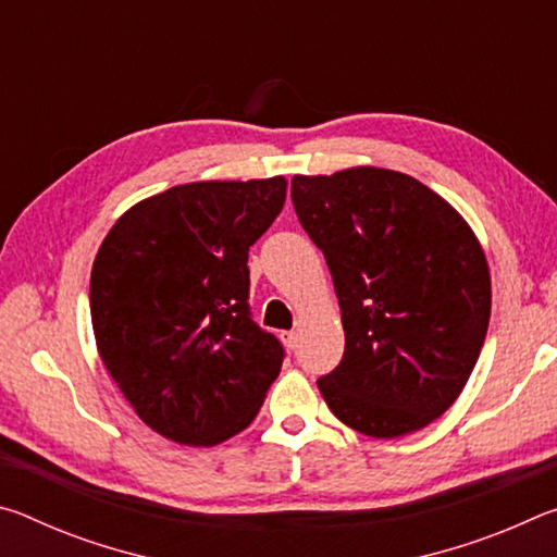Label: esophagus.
<instances>
[{"label": "esophagus", "instance_id": "esophagus-1", "mask_svg": "<svg viewBox=\"0 0 557 557\" xmlns=\"http://www.w3.org/2000/svg\"><path fill=\"white\" fill-rule=\"evenodd\" d=\"M282 344H285L287 348H297V342H299V334L297 332H282Z\"/></svg>", "mask_w": 557, "mask_h": 557}]
</instances>
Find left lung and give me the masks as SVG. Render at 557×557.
Wrapping results in <instances>:
<instances>
[{"instance_id":"8db88e82","label":"left lung","mask_w":557,"mask_h":557,"mask_svg":"<svg viewBox=\"0 0 557 557\" xmlns=\"http://www.w3.org/2000/svg\"><path fill=\"white\" fill-rule=\"evenodd\" d=\"M292 203L342 307L344 358L317 381L329 410L379 440L428 428L465 391L484 346L482 243L455 206L393 169L297 174Z\"/></svg>"}]
</instances>
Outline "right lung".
<instances>
[{
	"label": "right lung",
	"instance_id": "add662e5",
	"mask_svg": "<svg viewBox=\"0 0 557 557\" xmlns=\"http://www.w3.org/2000/svg\"><path fill=\"white\" fill-rule=\"evenodd\" d=\"M285 196V176L172 186L122 213L100 245L98 354L137 418L166 440H231L280 375L285 351L248 312V250Z\"/></svg>",
	"mask_w": 557,
	"mask_h": 557
}]
</instances>
